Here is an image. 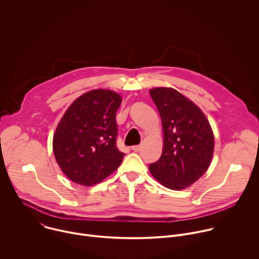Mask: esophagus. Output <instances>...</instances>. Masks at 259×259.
Returning a JSON list of instances; mask_svg holds the SVG:
<instances>
[{"mask_svg":"<svg viewBox=\"0 0 259 259\" xmlns=\"http://www.w3.org/2000/svg\"><path fill=\"white\" fill-rule=\"evenodd\" d=\"M131 149H132L133 152L137 153V152H139V150H140V145H133V146L131 147Z\"/></svg>","mask_w":259,"mask_h":259,"instance_id":"obj_1","label":"esophagus"}]
</instances>
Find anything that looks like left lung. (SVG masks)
<instances>
[{
  "label": "left lung",
  "mask_w": 259,
  "mask_h": 259,
  "mask_svg": "<svg viewBox=\"0 0 259 259\" xmlns=\"http://www.w3.org/2000/svg\"><path fill=\"white\" fill-rule=\"evenodd\" d=\"M150 94L161 116L164 145L161 158L149 169L165 188L180 191L192 186L209 168L213 131L200 107L175 89L158 87Z\"/></svg>",
  "instance_id": "left-lung-1"
}]
</instances>
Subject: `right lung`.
Instances as JSON below:
<instances>
[{"mask_svg": "<svg viewBox=\"0 0 259 259\" xmlns=\"http://www.w3.org/2000/svg\"><path fill=\"white\" fill-rule=\"evenodd\" d=\"M120 94L91 90L73 101L53 136V153L62 172L73 182L91 187L121 165L124 153L117 147L116 114Z\"/></svg>", "mask_w": 259, "mask_h": 259, "instance_id": "right-lung-1", "label": "right lung"}]
</instances>
